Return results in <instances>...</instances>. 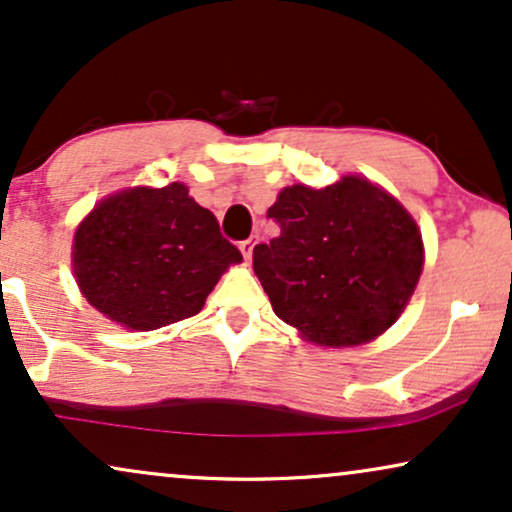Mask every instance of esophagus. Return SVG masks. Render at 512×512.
<instances>
[{
	"mask_svg": "<svg viewBox=\"0 0 512 512\" xmlns=\"http://www.w3.org/2000/svg\"><path fill=\"white\" fill-rule=\"evenodd\" d=\"M238 248H241L245 260H250V257H252V248H255V241H252V238H248V241H243L241 245H238Z\"/></svg>",
	"mask_w": 512,
	"mask_h": 512,
	"instance_id": "esophagus-1",
	"label": "esophagus"
}]
</instances>
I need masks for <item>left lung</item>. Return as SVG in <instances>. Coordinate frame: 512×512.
<instances>
[{
    "instance_id": "8db88e82",
    "label": "left lung",
    "mask_w": 512,
    "mask_h": 512,
    "mask_svg": "<svg viewBox=\"0 0 512 512\" xmlns=\"http://www.w3.org/2000/svg\"><path fill=\"white\" fill-rule=\"evenodd\" d=\"M267 217L281 236L255 245L252 269L283 323L342 349L372 342L400 318L424 267V241L391 194L344 175L325 189L285 187Z\"/></svg>"
}]
</instances>
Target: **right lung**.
Listing matches in <instances>:
<instances>
[{
	"label": "right lung",
	"mask_w": 512,
	"mask_h": 512,
	"mask_svg": "<svg viewBox=\"0 0 512 512\" xmlns=\"http://www.w3.org/2000/svg\"><path fill=\"white\" fill-rule=\"evenodd\" d=\"M182 182L107 196L74 234L72 267L86 302L128 330L196 316L220 276L241 262Z\"/></svg>",
	"instance_id": "right-lung-1"
}]
</instances>
